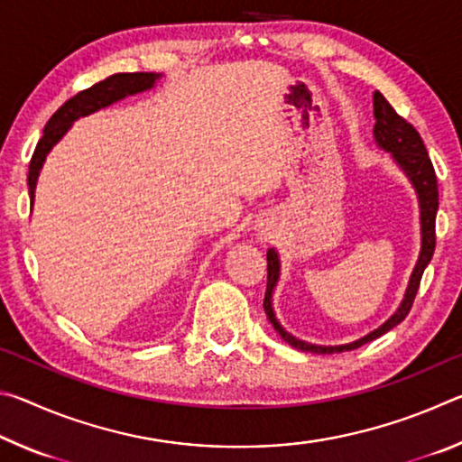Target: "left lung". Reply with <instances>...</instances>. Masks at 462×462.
<instances>
[{
	"instance_id": "1",
	"label": "left lung",
	"mask_w": 462,
	"mask_h": 462,
	"mask_svg": "<svg viewBox=\"0 0 462 462\" xmlns=\"http://www.w3.org/2000/svg\"><path fill=\"white\" fill-rule=\"evenodd\" d=\"M373 114H374V140L381 148H385L387 152L393 154V159L397 165L403 169V173L410 177L411 185L416 187L418 199H420V220H421V253L420 259L416 263V269H413L411 277H410V285L408 291H405V297L402 301L400 310L391 316L385 324L377 330H373L371 334H366L365 338L350 342V344H342V346H316V344H308L303 340L293 338L291 334H287L281 324L277 322L275 314H273L271 308V297H273V289H275V283L279 279V259L275 250H269L267 253V291H264V314H267L269 322L273 328L281 334L287 344H291L293 348L303 350V353H314V355H332V353H342V350H355L363 344L371 342L374 338H379L381 334L389 332L391 328L403 322L405 316L410 314V310L413 306V300H416V293L420 289V281L421 275H424V269L428 267V263L432 261L434 248H436V212H438V181H436V173L432 167V161H430L428 151L424 146V140L418 134V130L411 126V124L402 118L400 114L391 107L389 101L381 96L379 91H374L373 96Z\"/></svg>"
}]
</instances>
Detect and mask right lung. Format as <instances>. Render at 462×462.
Listing matches in <instances>:
<instances>
[{"instance_id":"right-lung-1","label":"right lung","mask_w":462,"mask_h":462,"mask_svg":"<svg viewBox=\"0 0 462 462\" xmlns=\"http://www.w3.org/2000/svg\"><path fill=\"white\" fill-rule=\"evenodd\" d=\"M156 79H159V75L154 73H116V75H109L104 81L91 85L89 89L79 91L71 99H67L65 104L52 114V118L46 122L42 138L38 140L32 161H30V171H28L30 199L34 201L36 179H38V173H41L46 154H49L51 148L57 144L62 136H65V132L71 128V124L75 120L97 112V109L114 104V101L118 99H124L126 96H134V93L151 89Z\"/></svg>"}]
</instances>
